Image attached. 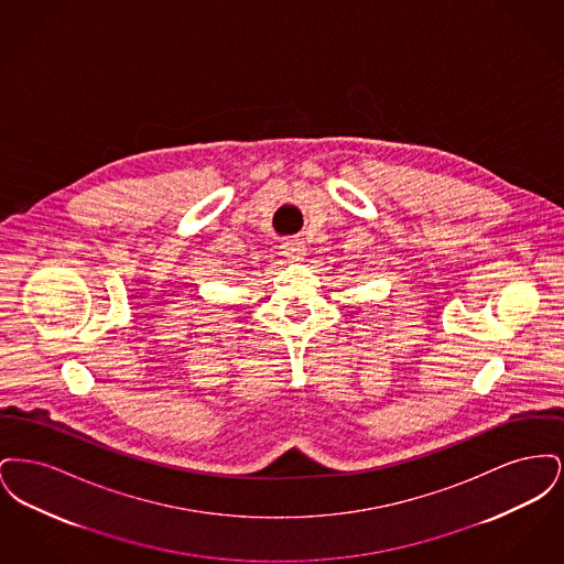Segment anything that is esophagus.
Returning <instances> with one entry per match:
<instances>
[{
    "mask_svg": "<svg viewBox=\"0 0 564 564\" xmlns=\"http://www.w3.org/2000/svg\"><path fill=\"white\" fill-rule=\"evenodd\" d=\"M281 249H283V256H285L288 260H294V262L304 260V256H306L304 242L300 241V239H290V241L283 242Z\"/></svg>",
    "mask_w": 564,
    "mask_h": 564,
    "instance_id": "obj_1",
    "label": "esophagus"
}]
</instances>
